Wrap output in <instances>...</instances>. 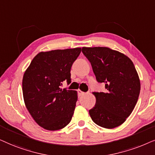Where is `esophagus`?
Listing matches in <instances>:
<instances>
[{"label":"esophagus","mask_w":155,"mask_h":155,"mask_svg":"<svg viewBox=\"0 0 155 155\" xmlns=\"http://www.w3.org/2000/svg\"><path fill=\"white\" fill-rule=\"evenodd\" d=\"M85 94H86V92L82 91H81V90L78 91V94H79V96H82V95H84Z\"/></svg>","instance_id":"esophagus-1"}]
</instances>
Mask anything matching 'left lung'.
I'll return each mask as SVG.
<instances>
[{
    "mask_svg": "<svg viewBox=\"0 0 155 155\" xmlns=\"http://www.w3.org/2000/svg\"><path fill=\"white\" fill-rule=\"evenodd\" d=\"M97 81L104 83L106 92H93L96 101L89 110L92 120L112 129L122 125L133 112L140 91V81L131 59L108 47H83Z\"/></svg>",
    "mask_w": 155,
    "mask_h": 155,
    "instance_id": "8db88e82",
    "label": "left lung"
}]
</instances>
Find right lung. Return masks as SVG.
<instances>
[{"instance_id":"obj_1","label":"right lung","mask_w":155,"mask_h":155,"mask_svg":"<svg viewBox=\"0 0 155 155\" xmlns=\"http://www.w3.org/2000/svg\"><path fill=\"white\" fill-rule=\"evenodd\" d=\"M81 48L41 51L33 58L22 79L25 104L38 124L47 130H57L71 121L77 101V91L61 88L71 83V68Z\"/></svg>"}]
</instances>
